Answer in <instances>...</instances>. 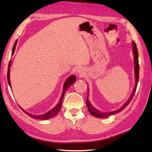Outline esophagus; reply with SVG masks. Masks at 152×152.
I'll use <instances>...</instances> for the list:
<instances>
[{
    "instance_id": "esophagus-1",
    "label": "esophagus",
    "mask_w": 152,
    "mask_h": 152,
    "mask_svg": "<svg viewBox=\"0 0 152 152\" xmlns=\"http://www.w3.org/2000/svg\"><path fill=\"white\" fill-rule=\"evenodd\" d=\"M85 69L83 68H79L77 70V73H78L80 76H84V74H85Z\"/></svg>"
}]
</instances>
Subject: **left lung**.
<instances>
[{"instance_id":"8db88e82","label":"left lung","mask_w":152,"mask_h":152,"mask_svg":"<svg viewBox=\"0 0 152 152\" xmlns=\"http://www.w3.org/2000/svg\"><path fill=\"white\" fill-rule=\"evenodd\" d=\"M132 50H133V56H134V73H135V86L133 87V90L129 98L126 101L124 104H123L121 107L119 109H118L115 110H113V111L110 112H102L101 110H98L96 109L92 106L91 104V102H90L89 100H88V96H87V99H86V106L88 107V110L89 113L95 117L97 118H107L108 117L110 116V115H115L116 113H118L121 111L123 109H125L126 107L129 104V102L132 101L133 96L135 93L136 91V88H137V83H138V80H139V72H140V67H139V60H138V51H137V46H136V44L135 42H132Z\"/></svg>"}]
</instances>
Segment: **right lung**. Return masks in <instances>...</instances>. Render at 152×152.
Instances as JSON below:
<instances>
[{
	"mask_svg": "<svg viewBox=\"0 0 152 152\" xmlns=\"http://www.w3.org/2000/svg\"><path fill=\"white\" fill-rule=\"evenodd\" d=\"M17 39L15 41V44L13 45V48H12V56L14 54L15 50V48H16L17 43ZM11 66V60L10 61L9 64V68H8V72H7V80H8V83L9 85L10 86L11 88V81H10V67ZM76 82V76L75 75H72L70 76H69L68 78L66 80L64 84V87H63V91L62 93H61V96L60 99V101H59L58 103L56 104V106L53 108L52 109H51L50 110H49L47 113H45V114H42V115H32L31 113H28L26 110H25L23 109H22L19 105V107L23 110L25 113H26L27 115H29L30 117L33 118V119H39V120H48L50 119L51 118H52L53 117H55L56 115H58V113L59 111L60 110L61 107V104H62V101H63V99L64 96V94H65V92L67 91V90L68 89V88L70 86H71L72 84Z\"/></svg>",
	"mask_w": 152,
	"mask_h": 152,
	"instance_id": "obj_1",
	"label": "right lung"
}]
</instances>
